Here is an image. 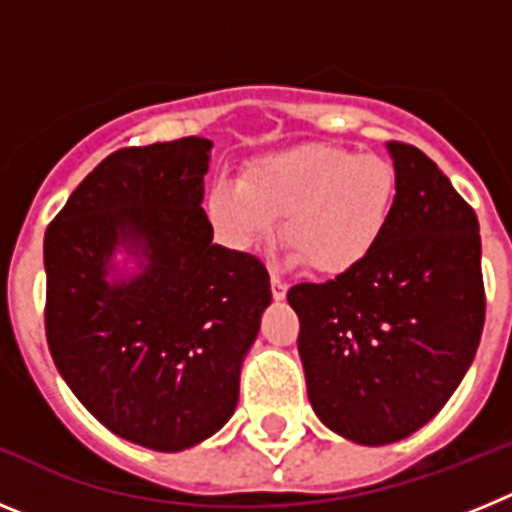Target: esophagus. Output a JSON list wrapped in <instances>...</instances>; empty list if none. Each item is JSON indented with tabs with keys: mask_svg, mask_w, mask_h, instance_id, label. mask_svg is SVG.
<instances>
[{
	"mask_svg": "<svg viewBox=\"0 0 512 512\" xmlns=\"http://www.w3.org/2000/svg\"><path fill=\"white\" fill-rule=\"evenodd\" d=\"M271 295H274V300H282L287 295V279L279 271H271Z\"/></svg>",
	"mask_w": 512,
	"mask_h": 512,
	"instance_id": "34e87169",
	"label": "esophagus"
}]
</instances>
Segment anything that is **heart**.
<instances>
[{
    "label": "heart",
    "instance_id": "obj_1",
    "mask_svg": "<svg viewBox=\"0 0 512 512\" xmlns=\"http://www.w3.org/2000/svg\"><path fill=\"white\" fill-rule=\"evenodd\" d=\"M397 197L395 166L374 153L297 146L259 158L243 182L210 192L217 233L256 248L277 230L302 266L323 277L356 269L382 241Z\"/></svg>",
    "mask_w": 512,
    "mask_h": 512
}]
</instances>
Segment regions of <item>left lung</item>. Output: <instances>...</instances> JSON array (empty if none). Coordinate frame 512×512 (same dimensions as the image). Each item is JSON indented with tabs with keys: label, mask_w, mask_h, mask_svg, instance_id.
I'll list each match as a JSON object with an SVG mask.
<instances>
[{
	"label": "left lung",
	"mask_w": 512,
	"mask_h": 512,
	"mask_svg": "<svg viewBox=\"0 0 512 512\" xmlns=\"http://www.w3.org/2000/svg\"><path fill=\"white\" fill-rule=\"evenodd\" d=\"M397 197L356 269L287 292L312 410L356 443L423 428L467 374L485 328L479 223L420 148L390 140Z\"/></svg>",
	"instance_id": "1"
}]
</instances>
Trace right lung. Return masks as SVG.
<instances>
[{
    "mask_svg": "<svg viewBox=\"0 0 512 512\" xmlns=\"http://www.w3.org/2000/svg\"><path fill=\"white\" fill-rule=\"evenodd\" d=\"M210 146L189 135L120 148L45 228V338L58 372L104 428L156 451L189 449L228 423L271 302L266 266L212 243ZM125 240L144 248L147 269L107 285Z\"/></svg>",
    "mask_w": 512,
    "mask_h": 512,
    "instance_id": "obj_1",
    "label": "right lung"
}]
</instances>
